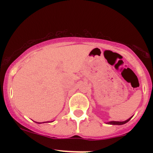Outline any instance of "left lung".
<instances>
[{"label": "left lung", "instance_id": "obj_1", "mask_svg": "<svg viewBox=\"0 0 153 153\" xmlns=\"http://www.w3.org/2000/svg\"><path fill=\"white\" fill-rule=\"evenodd\" d=\"M132 118V116L130 117L129 118H128L127 120H126V121H109V122H107V124H112V125H123V124H126V123H127L128 121H129V120H130Z\"/></svg>", "mask_w": 153, "mask_h": 153}]
</instances>
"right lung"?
Instances as JSON below:
<instances>
[{
    "label": "right lung",
    "mask_w": 153,
    "mask_h": 153,
    "mask_svg": "<svg viewBox=\"0 0 153 153\" xmlns=\"http://www.w3.org/2000/svg\"><path fill=\"white\" fill-rule=\"evenodd\" d=\"M37 123V122H36ZM43 123H45V122H43ZM38 124H41V122H38Z\"/></svg>",
    "instance_id": "1"
}]
</instances>
